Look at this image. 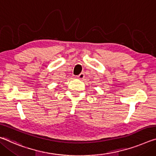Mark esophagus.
Here are the masks:
<instances>
[{
	"label": "esophagus",
	"mask_w": 156,
	"mask_h": 156,
	"mask_svg": "<svg viewBox=\"0 0 156 156\" xmlns=\"http://www.w3.org/2000/svg\"><path fill=\"white\" fill-rule=\"evenodd\" d=\"M84 77H85V74L84 73H80V75H78V76H77V78H78V79H80V80H82V79H83L84 78Z\"/></svg>",
	"instance_id": "1"
}]
</instances>
